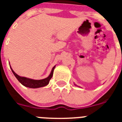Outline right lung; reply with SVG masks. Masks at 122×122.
Instances as JSON below:
<instances>
[{
    "mask_svg": "<svg viewBox=\"0 0 122 122\" xmlns=\"http://www.w3.org/2000/svg\"><path fill=\"white\" fill-rule=\"evenodd\" d=\"M11 68V70L12 71L13 73L15 76V77H16V79L19 81V82L21 83V84L23 85L24 86L26 87H29V88H32V89H35V88H39V87H45V86H47L49 84V81L52 78V76H53V72L56 66H54L52 69L51 72L50 74L49 75L48 77L46 78L43 79H40V80H35V79H32L27 78L25 77H22V76H19V75L15 73L13 69L11 68V66L10 65Z\"/></svg>",
    "mask_w": 122,
    "mask_h": 122,
    "instance_id": "add662e5",
    "label": "right lung"
}]
</instances>
